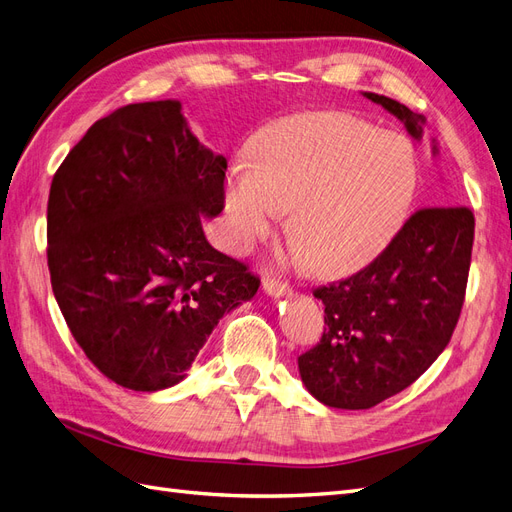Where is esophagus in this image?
<instances>
[{
	"label": "esophagus",
	"mask_w": 512,
	"mask_h": 512,
	"mask_svg": "<svg viewBox=\"0 0 512 512\" xmlns=\"http://www.w3.org/2000/svg\"><path fill=\"white\" fill-rule=\"evenodd\" d=\"M262 290H265V294H269V297H288V294L292 292L288 284L280 282V280H265V284H262Z\"/></svg>",
	"instance_id": "1"
}]
</instances>
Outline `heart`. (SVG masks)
I'll list each match as a JSON object with an SVG mask.
<instances>
[{
  "label": "heart",
  "mask_w": 512,
  "mask_h": 512,
  "mask_svg": "<svg viewBox=\"0 0 512 512\" xmlns=\"http://www.w3.org/2000/svg\"><path fill=\"white\" fill-rule=\"evenodd\" d=\"M421 170L406 136L339 111L292 115L260 134L226 183L230 243L247 250L290 210L297 256L318 275L374 262L408 220Z\"/></svg>",
  "instance_id": "b5f03b06"
}]
</instances>
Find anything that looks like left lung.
Here are the masks:
<instances>
[{
    "label": "left lung",
    "instance_id": "1",
    "mask_svg": "<svg viewBox=\"0 0 512 512\" xmlns=\"http://www.w3.org/2000/svg\"><path fill=\"white\" fill-rule=\"evenodd\" d=\"M363 96L395 115L416 143L423 141V115L371 91ZM431 151L438 156L436 138ZM472 241L470 209H421L371 265L316 288L327 329L318 346L299 356L305 389L329 408L367 410L425 374L459 320Z\"/></svg>",
    "mask_w": 512,
    "mask_h": 512
}]
</instances>
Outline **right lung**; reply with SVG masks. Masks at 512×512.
I'll use <instances>...</instances> for the list:
<instances>
[{"label":"right lung","instance_id":"add662e5","mask_svg":"<svg viewBox=\"0 0 512 512\" xmlns=\"http://www.w3.org/2000/svg\"><path fill=\"white\" fill-rule=\"evenodd\" d=\"M228 162L179 100L117 108L53 177L46 237L57 305L76 344L123 389L179 384L224 314L260 280L207 241Z\"/></svg>","mask_w":512,"mask_h":512}]
</instances>
